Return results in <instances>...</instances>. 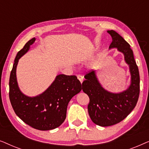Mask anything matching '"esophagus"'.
<instances>
[{
  "mask_svg": "<svg viewBox=\"0 0 149 149\" xmlns=\"http://www.w3.org/2000/svg\"><path fill=\"white\" fill-rule=\"evenodd\" d=\"M77 79H79V81H80L81 83H83V76H81V75H80V74L77 75Z\"/></svg>",
  "mask_w": 149,
  "mask_h": 149,
  "instance_id": "obj_1",
  "label": "esophagus"
}]
</instances>
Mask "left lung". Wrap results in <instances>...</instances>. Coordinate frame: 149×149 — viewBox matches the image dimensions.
<instances>
[{
  "mask_svg": "<svg viewBox=\"0 0 149 149\" xmlns=\"http://www.w3.org/2000/svg\"><path fill=\"white\" fill-rule=\"evenodd\" d=\"M107 32L113 40L109 49L116 48L123 54L124 60L129 66L131 81L125 90L113 93L102 87L95 70L85 76L82 87L83 92L89 97L87 107L89 117L93 123L102 127L113 125L123 121L135 108L140 93L139 71L130 45L114 30Z\"/></svg>",
  "mask_w": 149,
  "mask_h": 149,
  "instance_id": "1",
  "label": "left lung"
}]
</instances>
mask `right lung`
Wrapping results in <instances>:
<instances>
[{"instance_id":"right-lung-1","label":"right lung","mask_w":149,"mask_h":149,"mask_svg":"<svg viewBox=\"0 0 149 149\" xmlns=\"http://www.w3.org/2000/svg\"><path fill=\"white\" fill-rule=\"evenodd\" d=\"M33 38L17 53L9 79V99L16 115L34 129L47 131L58 127L64 121L67 107L72 97L82 89L81 83L74 75H57L49 87L40 94L28 96L20 90L16 69L21 57L35 42Z\"/></svg>"}]
</instances>
